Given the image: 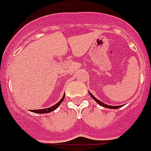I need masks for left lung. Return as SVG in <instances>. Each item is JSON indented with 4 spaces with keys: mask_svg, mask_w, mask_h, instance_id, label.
Instances as JSON below:
<instances>
[{
    "mask_svg": "<svg viewBox=\"0 0 151 151\" xmlns=\"http://www.w3.org/2000/svg\"><path fill=\"white\" fill-rule=\"evenodd\" d=\"M90 95L91 96H92V98L93 99V100H95V101H96V102H97V103H98L99 104H100V105L103 106V107H104V108H111V109H116V108H120V107H121V106H111V105H108V104H105L103 103V102H101V101H99L98 99H96V97H94V96H93V95L91 94L90 93Z\"/></svg>",
    "mask_w": 151,
    "mask_h": 151,
    "instance_id": "8db88e82",
    "label": "left lung"
}]
</instances>
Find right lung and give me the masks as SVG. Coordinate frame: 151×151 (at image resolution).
Here are the masks:
<instances>
[{"mask_svg": "<svg viewBox=\"0 0 151 151\" xmlns=\"http://www.w3.org/2000/svg\"><path fill=\"white\" fill-rule=\"evenodd\" d=\"M64 99H65V95L63 96V97L61 98V100L59 101L58 103H57L56 104H55L54 106L52 107H50V108H45V109H40V110H32V112H35V113H38V114H44V113H49V112H51L52 111L56 109L58 107L60 104H61V102L64 101Z\"/></svg>", "mask_w": 151, "mask_h": 151, "instance_id": "right-lung-1", "label": "right lung"}]
</instances>
